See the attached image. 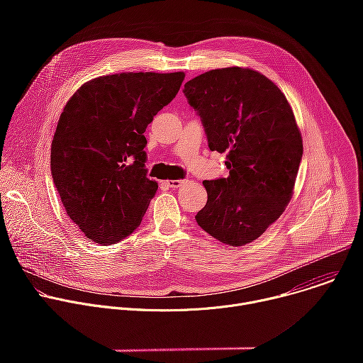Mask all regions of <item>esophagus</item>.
<instances>
[{
  "mask_svg": "<svg viewBox=\"0 0 363 363\" xmlns=\"http://www.w3.org/2000/svg\"><path fill=\"white\" fill-rule=\"evenodd\" d=\"M165 184H167L169 188L177 189V188H179V186H182V185L185 184V179H171V181H167Z\"/></svg>",
  "mask_w": 363,
  "mask_h": 363,
  "instance_id": "1",
  "label": "esophagus"
}]
</instances>
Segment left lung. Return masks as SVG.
<instances>
[{
  "instance_id": "left-lung-1",
  "label": "left lung",
  "mask_w": 363,
  "mask_h": 363,
  "mask_svg": "<svg viewBox=\"0 0 363 363\" xmlns=\"http://www.w3.org/2000/svg\"><path fill=\"white\" fill-rule=\"evenodd\" d=\"M208 146L227 152V178L203 181L208 199L195 216L218 241L244 245L284 211L303 157L301 135L281 90L251 69L206 72L184 86Z\"/></svg>"
}]
</instances>
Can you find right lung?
<instances>
[{
    "label": "right lung",
    "instance_id": "right-lung-1",
    "mask_svg": "<svg viewBox=\"0 0 363 363\" xmlns=\"http://www.w3.org/2000/svg\"><path fill=\"white\" fill-rule=\"evenodd\" d=\"M184 77L108 74L67 101L51 143V177L67 216L89 240L112 245L139 227L158 189L146 175L143 133Z\"/></svg>",
    "mask_w": 363,
    "mask_h": 363
}]
</instances>
